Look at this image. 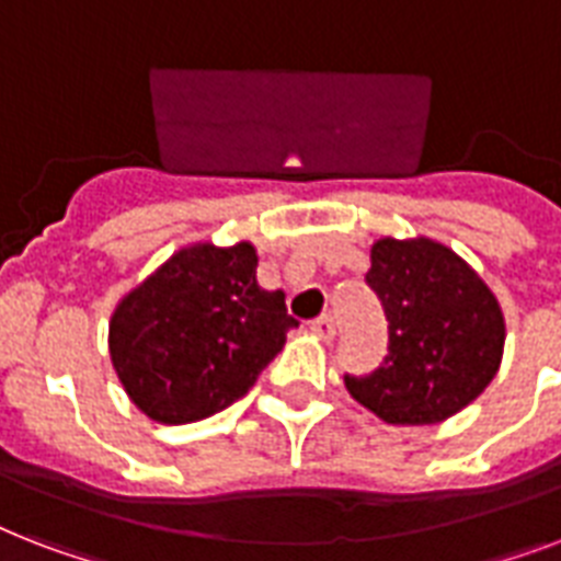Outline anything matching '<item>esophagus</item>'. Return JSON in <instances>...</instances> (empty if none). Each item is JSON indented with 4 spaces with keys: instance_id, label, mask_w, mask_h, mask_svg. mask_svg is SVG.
Listing matches in <instances>:
<instances>
[{
    "instance_id": "1",
    "label": "esophagus",
    "mask_w": 561,
    "mask_h": 561,
    "mask_svg": "<svg viewBox=\"0 0 561 561\" xmlns=\"http://www.w3.org/2000/svg\"><path fill=\"white\" fill-rule=\"evenodd\" d=\"M311 332H314L320 341H334V317L332 314L317 317L314 323H311Z\"/></svg>"
}]
</instances>
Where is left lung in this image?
Masks as SVG:
<instances>
[{"instance_id": "obj_1", "label": "left lung", "mask_w": 561, "mask_h": 561, "mask_svg": "<svg viewBox=\"0 0 561 561\" xmlns=\"http://www.w3.org/2000/svg\"><path fill=\"white\" fill-rule=\"evenodd\" d=\"M367 285L387 317V355L346 390L390 425H434L474 401L504 355L495 294L448 247L413 238L373 244Z\"/></svg>"}]
</instances>
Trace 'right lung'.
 Segmentation results:
<instances>
[{
  "instance_id": "right-lung-1",
  "label": "right lung",
  "mask_w": 561,
  "mask_h": 561,
  "mask_svg": "<svg viewBox=\"0 0 561 561\" xmlns=\"http://www.w3.org/2000/svg\"><path fill=\"white\" fill-rule=\"evenodd\" d=\"M253 244L180 250L118 302L110 358L134 404L186 425L238 401L299 325L255 282Z\"/></svg>"
}]
</instances>
